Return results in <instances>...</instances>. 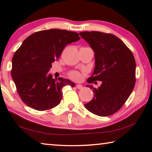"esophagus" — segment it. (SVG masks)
<instances>
[{"instance_id":"34e87169","label":"esophagus","mask_w":152,"mask_h":152,"mask_svg":"<svg viewBox=\"0 0 152 152\" xmlns=\"http://www.w3.org/2000/svg\"><path fill=\"white\" fill-rule=\"evenodd\" d=\"M76 88H78V89H82V84H76Z\"/></svg>"}]
</instances>
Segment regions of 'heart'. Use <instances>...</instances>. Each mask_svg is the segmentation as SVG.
<instances>
[{
    "mask_svg": "<svg viewBox=\"0 0 152 152\" xmlns=\"http://www.w3.org/2000/svg\"><path fill=\"white\" fill-rule=\"evenodd\" d=\"M69 76H70L72 79L74 80H79L81 79V74L76 71L71 72L69 74Z\"/></svg>",
    "mask_w": 152,
    "mask_h": 152,
    "instance_id": "obj_1",
    "label": "heart"
}]
</instances>
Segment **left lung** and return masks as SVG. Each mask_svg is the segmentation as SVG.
I'll use <instances>...</instances> for the list:
<instances>
[{
    "instance_id": "1",
    "label": "left lung",
    "mask_w": 152,
    "mask_h": 152,
    "mask_svg": "<svg viewBox=\"0 0 152 152\" xmlns=\"http://www.w3.org/2000/svg\"><path fill=\"white\" fill-rule=\"evenodd\" d=\"M79 34L94 53V70L87 82H102L98 88L86 86L93 89L94 98L84 107L94 115L109 116L121 108L134 88L135 58L127 45L114 35L99 31Z\"/></svg>"
}]
</instances>
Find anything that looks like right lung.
Here are the masks:
<instances>
[{"label": "right lung", "instance_id": "right-lung-1", "mask_svg": "<svg viewBox=\"0 0 152 152\" xmlns=\"http://www.w3.org/2000/svg\"><path fill=\"white\" fill-rule=\"evenodd\" d=\"M80 39L76 32L51 29L33 33L25 39L12 59V78L24 103L45 110L60 103L61 90L75 84L68 79H53L48 73L68 43Z\"/></svg>", "mask_w": 152, "mask_h": 152}]
</instances>
